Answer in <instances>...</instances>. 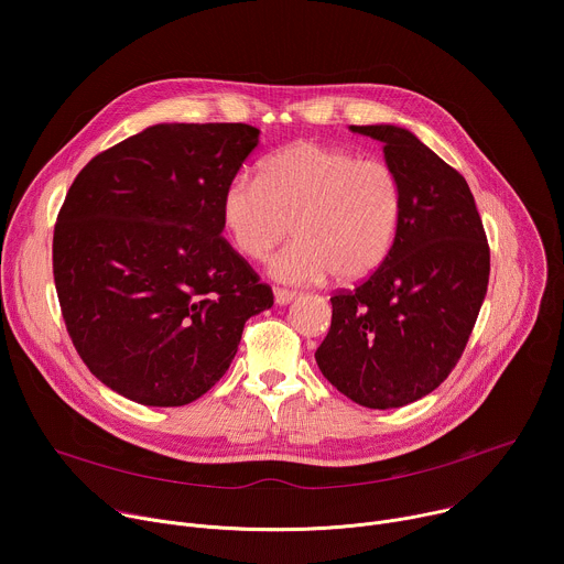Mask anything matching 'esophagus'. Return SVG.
I'll list each match as a JSON object with an SVG mask.
<instances>
[{"label":"esophagus","mask_w":564,"mask_h":564,"mask_svg":"<svg viewBox=\"0 0 564 564\" xmlns=\"http://www.w3.org/2000/svg\"><path fill=\"white\" fill-rule=\"evenodd\" d=\"M294 299H296V292L281 290V288H276V290H274V301H276L279 305H288V303H292Z\"/></svg>","instance_id":"obj_1"}]
</instances>
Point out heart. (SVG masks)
<instances>
[{"instance_id":"b5f03b06","label":"heart","mask_w":564,"mask_h":564,"mask_svg":"<svg viewBox=\"0 0 564 564\" xmlns=\"http://www.w3.org/2000/svg\"><path fill=\"white\" fill-rule=\"evenodd\" d=\"M223 223L240 254L265 259L294 231L296 240L270 261L288 285L368 279L388 259L404 214L399 176L379 158L316 140L276 151L261 178L234 176L223 194Z\"/></svg>"}]
</instances>
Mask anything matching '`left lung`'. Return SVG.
<instances>
[{
    "label": "left lung",
    "instance_id": "obj_1",
    "mask_svg": "<svg viewBox=\"0 0 564 564\" xmlns=\"http://www.w3.org/2000/svg\"><path fill=\"white\" fill-rule=\"evenodd\" d=\"M383 142L404 192L388 259L355 290L337 292L318 370L366 409H399L455 368L487 296L491 254L459 172L394 124L350 127Z\"/></svg>",
    "mask_w": 564,
    "mask_h": 564
}]
</instances>
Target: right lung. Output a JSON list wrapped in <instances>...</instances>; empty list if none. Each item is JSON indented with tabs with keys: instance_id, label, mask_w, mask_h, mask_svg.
Here are the masks:
<instances>
[{
	"instance_id": "1",
	"label": "right lung",
	"mask_w": 564,
	"mask_h": 564,
	"mask_svg": "<svg viewBox=\"0 0 564 564\" xmlns=\"http://www.w3.org/2000/svg\"><path fill=\"white\" fill-rule=\"evenodd\" d=\"M240 122L153 124L73 181L53 276L87 368L144 406H185L229 368L274 296L220 236L223 194L259 144Z\"/></svg>"
}]
</instances>
